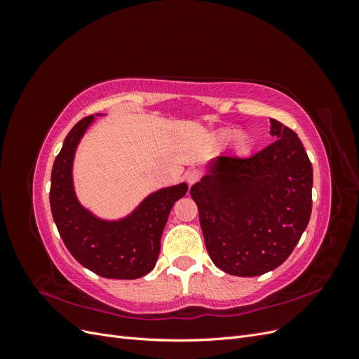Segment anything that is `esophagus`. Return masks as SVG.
Instances as JSON below:
<instances>
[{
	"instance_id": "34e87169",
	"label": "esophagus",
	"mask_w": 359,
	"mask_h": 359,
	"mask_svg": "<svg viewBox=\"0 0 359 359\" xmlns=\"http://www.w3.org/2000/svg\"><path fill=\"white\" fill-rule=\"evenodd\" d=\"M201 177H202L201 170L191 169V170H189V172L186 173V181H187L189 186H193V184H196V182L201 180Z\"/></svg>"
}]
</instances>
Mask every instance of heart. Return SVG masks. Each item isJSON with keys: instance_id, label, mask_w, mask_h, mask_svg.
I'll use <instances>...</instances> for the list:
<instances>
[{"instance_id": "obj_1", "label": "heart", "mask_w": 359, "mask_h": 359, "mask_svg": "<svg viewBox=\"0 0 359 359\" xmlns=\"http://www.w3.org/2000/svg\"><path fill=\"white\" fill-rule=\"evenodd\" d=\"M236 133L233 132V130H222V132L219 133V140H222V142L223 140H229ZM248 144H250L248 137L245 135L240 133L233 138V148L238 151V153H244V151H247Z\"/></svg>"}]
</instances>
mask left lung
Returning a JSON list of instances; mask_svg holds the SVG:
<instances>
[{"label": "left lung", "instance_id": "8db88e82", "mask_svg": "<svg viewBox=\"0 0 359 359\" xmlns=\"http://www.w3.org/2000/svg\"><path fill=\"white\" fill-rule=\"evenodd\" d=\"M277 140L255 156H219L190 189L215 266L256 277L280 266L311 214L313 168L298 135L271 119Z\"/></svg>", "mask_w": 359, "mask_h": 359}]
</instances>
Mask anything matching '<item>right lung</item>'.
<instances>
[{
  "label": "right lung",
  "instance_id": "add662e5",
  "mask_svg": "<svg viewBox=\"0 0 359 359\" xmlns=\"http://www.w3.org/2000/svg\"><path fill=\"white\" fill-rule=\"evenodd\" d=\"M94 119L85 116L64 139L50 175V210L60 236L78 262L104 278L133 280L154 268L160 240L173 203L187 184L161 189L119 222H104L82 208L74 196L72 165L76 147Z\"/></svg>",
  "mask_w": 359,
  "mask_h": 359
}]
</instances>
